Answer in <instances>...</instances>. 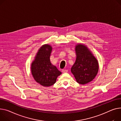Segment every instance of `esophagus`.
<instances>
[{"label":"esophagus","instance_id":"1","mask_svg":"<svg viewBox=\"0 0 121 121\" xmlns=\"http://www.w3.org/2000/svg\"><path fill=\"white\" fill-rule=\"evenodd\" d=\"M62 72L63 73H67V72H68V70L67 69H62Z\"/></svg>","mask_w":121,"mask_h":121}]
</instances>
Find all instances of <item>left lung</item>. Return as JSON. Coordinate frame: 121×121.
Returning <instances> with one entry per match:
<instances>
[{
    "mask_svg": "<svg viewBox=\"0 0 121 121\" xmlns=\"http://www.w3.org/2000/svg\"><path fill=\"white\" fill-rule=\"evenodd\" d=\"M75 49L76 59L71 71L78 83L85 85L92 81L97 74L98 62L86 45L78 44Z\"/></svg>",
    "mask_w": 121,
    "mask_h": 121,
    "instance_id": "left-lung-1",
    "label": "left lung"
}]
</instances>
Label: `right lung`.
Listing matches in <instances>:
<instances>
[{"label": "right lung", "mask_w": 121, "mask_h": 121, "mask_svg": "<svg viewBox=\"0 0 121 121\" xmlns=\"http://www.w3.org/2000/svg\"><path fill=\"white\" fill-rule=\"evenodd\" d=\"M52 51L51 45L45 44L39 49L31 65V74L35 81L44 86L53 85L62 73L50 61Z\"/></svg>", "instance_id": "add662e5"}]
</instances>
